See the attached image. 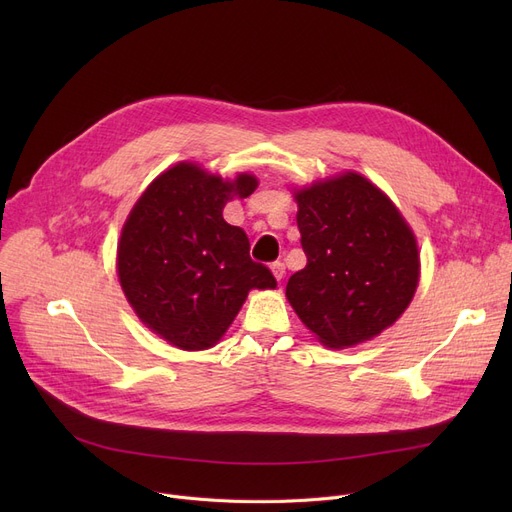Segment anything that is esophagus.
Returning <instances> with one entry per match:
<instances>
[{"mask_svg": "<svg viewBox=\"0 0 512 512\" xmlns=\"http://www.w3.org/2000/svg\"><path fill=\"white\" fill-rule=\"evenodd\" d=\"M272 274H274V278L280 282V280L284 278V274H286V265H284L282 261L272 263Z\"/></svg>", "mask_w": 512, "mask_h": 512, "instance_id": "obj_1", "label": "esophagus"}]
</instances>
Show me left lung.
<instances>
[{
    "label": "left lung",
    "mask_w": 512,
    "mask_h": 512,
    "mask_svg": "<svg viewBox=\"0 0 512 512\" xmlns=\"http://www.w3.org/2000/svg\"><path fill=\"white\" fill-rule=\"evenodd\" d=\"M307 265L286 299L330 348L371 340L405 313L419 284V251L409 224L378 186L357 172L294 193Z\"/></svg>",
    "instance_id": "obj_1"
}]
</instances>
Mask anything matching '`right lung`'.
I'll list each match as a JSON object with an SVG mask.
<instances>
[{"mask_svg": "<svg viewBox=\"0 0 512 512\" xmlns=\"http://www.w3.org/2000/svg\"><path fill=\"white\" fill-rule=\"evenodd\" d=\"M253 174L224 180L193 161L159 174L134 203L118 242V278L143 324L182 351L218 342L253 288L276 278L249 255L224 205L257 188Z\"/></svg>", "mask_w": 512, "mask_h": 512, "instance_id": "add662e5", "label": "right lung"}]
</instances>
